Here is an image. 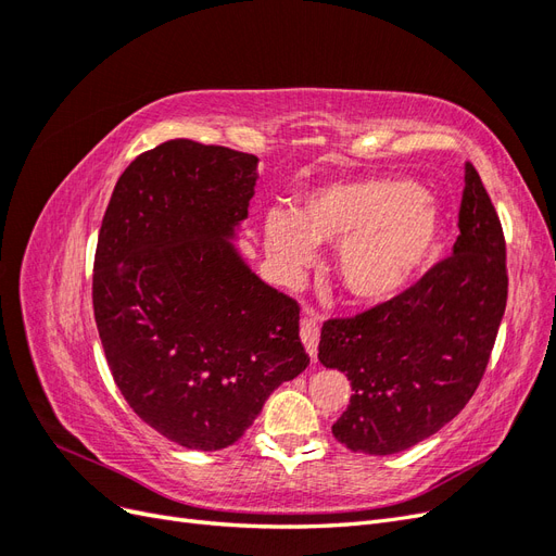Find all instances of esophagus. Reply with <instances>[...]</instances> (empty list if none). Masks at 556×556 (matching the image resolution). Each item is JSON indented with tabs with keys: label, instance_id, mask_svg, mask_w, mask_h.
I'll return each mask as SVG.
<instances>
[{
	"label": "esophagus",
	"instance_id": "1",
	"mask_svg": "<svg viewBox=\"0 0 556 556\" xmlns=\"http://www.w3.org/2000/svg\"><path fill=\"white\" fill-rule=\"evenodd\" d=\"M301 341H304L308 357L315 362L317 343H319V323H317V317H313L311 313H306V317L301 319Z\"/></svg>",
	"mask_w": 556,
	"mask_h": 556
}]
</instances>
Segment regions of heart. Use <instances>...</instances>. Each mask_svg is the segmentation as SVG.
<instances>
[{
  "instance_id": "heart-1",
  "label": "heart",
  "mask_w": 556,
  "mask_h": 556,
  "mask_svg": "<svg viewBox=\"0 0 556 556\" xmlns=\"http://www.w3.org/2000/svg\"><path fill=\"white\" fill-rule=\"evenodd\" d=\"M443 233V215L408 178H352L315 188L292 215H264V248L285 271L313 262V245H339L336 278L357 304L378 306L425 274Z\"/></svg>"
}]
</instances>
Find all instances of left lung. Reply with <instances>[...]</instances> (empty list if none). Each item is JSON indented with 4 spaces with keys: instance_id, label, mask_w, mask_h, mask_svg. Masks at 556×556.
I'll return each instance as SVG.
<instances>
[{
    "instance_id": "1",
    "label": "left lung",
    "mask_w": 556,
    "mask_h": 556,
    "mask_svg": "<svg viewBox=\"0 0 556 556\" xmlns=\"http://www.w3.org/2000/svg\"><path fill=\"white\" fill-rule=\"evenodd\" d=\"M506 241L484 185L464 166L452 255L401 296L329 319L317 359L352 384L331 433L352 452L394 454L443 429L478 390L506 311Z\"/></svg>"
}]
</instances>
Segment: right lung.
<instances>
[{
    "mask_svg": "<svg viewBox=\"0 0 556 556\" xmlns=\"http://www.w3.org/2000/svg\"><path fill=\"white\" fill-rule=\"evenodd\" d=\"M257 164L166 141L117 178L99 231L92 306L113 380L148 427L188 450L237 443L311 362L296 301L237 245Z\"/></svg>",
    "mask_w": 556,
    "mask_h": 556,
    "instance_id": "1",
    "label": "right lung"
}]
</instances>
